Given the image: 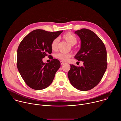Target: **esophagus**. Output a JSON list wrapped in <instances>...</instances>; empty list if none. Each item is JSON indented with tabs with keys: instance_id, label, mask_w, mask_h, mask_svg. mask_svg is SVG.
<instances>
[{
	"instance_id": "1",
	"label": "esophagus",
	"mask_w": 121,
	"mask_h": 121,
	"mask_svg": "<svg viewBox=\"0 0 121 121\" xmlns=\"http://www.w3.org/2000/svg\"><path fill=\"white\" fill-rule=\"evenodd\" d=\"M60 63H61V65H63V64H64L65 63H64V62H63V61H60Z\"/></svg>"
}]
</instances>
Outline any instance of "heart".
Segmentation results:
<instances>
[{
    "instance_id": "obj_1",
    "label": "heart",
    "mask_w": 121,
    "mask_h": 121,
    "mask_svg": "<svg viewBox=\"0 0 121 121\" xmlns=\"http://www.w3.org/2000/svg\"><path fill=\"white\" fill-rule=\"evenodd\" d=\"M63 38L70 45L73 46L76 44L77 42V39L75 35L72 34L70 32H68L63 36ZM58 39L56 38L54 39L51 44V48L52 50H56L58 43ZM72 55L70 53H65L63 52H59L56 55V57L60 60L63 61H67L70 57H71Z\"/></svg>"
}]
</instances>
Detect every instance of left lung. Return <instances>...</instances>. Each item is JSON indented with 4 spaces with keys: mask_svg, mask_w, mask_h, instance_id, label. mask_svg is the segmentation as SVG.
<instances>
[{
    "mask_svg": "<svg viewBox=\"0 0 121 121\" xmlns=\"http://www.w3.org/2000/svg\"><path fill=\"white\" fill-rule=\"evenodd\" d=\"M81 41L80 50L75 56L83 65L70 64L68 77L71 85L80 91L90 90L101 80L107 67V51L104 44L92 31L85 28L76 31Z\"/></svg>",
    "mask_w": 121,
    "mask_h": 121,
    "instance_id": "obj_1",
    "label": "left lung"
}]
</instances>
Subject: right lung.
<instances>
[{
    "label": "right lung",
    "instance_id": "1",
    "mask_svg": "<svg viewBox=\"0 0 121 121\" xmlns=\"http://www.w3.org/2000/svg\"><path fill=\"white\" fill-rule=\"evenodd\" d=\"M62 32L36 29L21 42L17 50V66L22 78L31 88L44 89L52 83L60 67V62L53 59L50 63H45L43 62L42 58L52 53L51 43Z\"/></svg>",
    "mask_w": 121,
    "mask_h": 121
}]
</instances>
